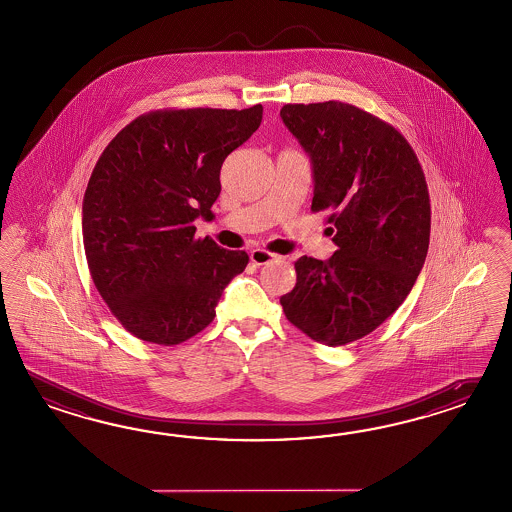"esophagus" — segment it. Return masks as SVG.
Returning a JSON list of instances; mask_svg holds the SVG:
<instances>
[{
    "label": "esophagus",
    "mask_w": 512,
    "mask_h": 512,
    "mask_svg": "<svg viewBox=\"0 0 512 512\" xmlns=\"http://www.w3.org/2000/svg\"><path fill=\"white\" fill-rule=\"evenodd\" d=\"M278 256L273 252H267L263 249L250 250V262L254 265H265V263L273 262Z\"/></svg>",
    "instance_id": "esophagus-1"
}]
</instances>
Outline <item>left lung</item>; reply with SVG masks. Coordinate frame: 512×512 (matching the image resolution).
Wrapping results in <instances>:
<instances>
[{
	"mask_svg": "<svg viewBox=\"0 0 512 512\" xmlns=\"http://www.w3.org/2000/svg\"><path fill=\"white\" fill-rule=\"evenodd\" d=\"M280 117L314 167L312 211H328L338 250L302 256L280 304L289 323L330 347L360 340L407 299L425 263V174L392 124L343 102L286 104Z\"/></svg>",
	"mask_w": 512,
	"mask_h": 512,
	"instance_id": "1",
	"label": "left lung"
}]
</instances>
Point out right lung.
Segmentation results:
<instances>
[{
  "mask_svg": "<svg viewBox=\"0 0 512 512\" xmlns=\"http://www.w3.org/2000/svg\"><path fill=\"white\" fill-rule=\"evenodd\" d=\"M249 109H159L105 146L83 197V247L92 282L139 340L178 345L210 325L249 254L195 239L211 221L221 167L262 122Z\"/></svg>",
  "mask_w": 512,
  "mask_h": 512,
  "instance_id": "add662e5",
  "label": "right lung"
}]
</instances>
